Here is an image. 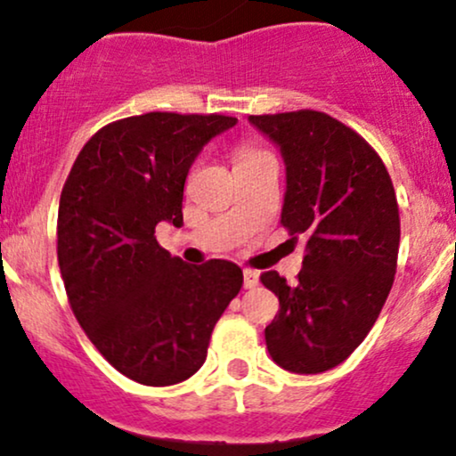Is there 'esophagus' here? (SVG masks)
Here are the masks:
<instances>
[{
    "label": "esophagus",
    "mask_w": 456,
    "mask_h": 456,
    "mask_svg": "<svg viewBox=\"0 0 456 456\" xmlns=\"http://www.w3.org/2000/svg\"><path fill=\"white\" fill-rule=\"evenodd\" d=\"M259 285V272L255 270H244V287L246 289H253Z\"/></svg>",
    "instance_id": "obj_1"
}]
</instances>
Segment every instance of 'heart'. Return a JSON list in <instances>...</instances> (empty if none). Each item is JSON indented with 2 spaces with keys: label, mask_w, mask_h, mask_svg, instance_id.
Wrapping results in <instances>:
<instances>
[{
  "label": "heart",
  "mask_w": 456,
  "mask_h": 456,
  "mask_svg": "<svg viewBox=\"0 0 456 456\" xmlns=\"http://www.w3.org/2000/svg\"><path fill=\"white\" fill-rule=\"evenodd\" d=\"M253 154H257V151H255V150H244L240 159H246V156H253Z\"/></svg>",
  "instance_id": "1"
}]
</instances>
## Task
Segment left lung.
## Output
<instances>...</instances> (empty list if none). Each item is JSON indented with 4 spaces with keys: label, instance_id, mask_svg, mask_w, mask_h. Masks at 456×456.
<instances>
[{
    "label": "left lung",
    "instance_id": "8db88e82",
    "mask_svg": "<svg viewBox=\"0 0 456 456\" xmlns=\"http://www.w3.org/2000/svg\"><path fill=\"white\" fill-rule=\"evenodd\" d=\"M248 122L281 148L287 191L281 223L306 240L297 281L264 272L279 296L265 345L285 370L334 369L364 341L395 282L399 203L378 151L322 111L250 115Z\"/></svg>",
    "mask_w": 456,
    "mask_h": 456
}]
</instances>
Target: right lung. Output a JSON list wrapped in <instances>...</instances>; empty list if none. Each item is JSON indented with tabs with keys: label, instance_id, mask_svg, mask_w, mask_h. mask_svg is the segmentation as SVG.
<instances>
[{
	"label": "right lung",
	"instance_id": "add662e5",
	"mask_svg": "<svg viewBox=\"0 0 456 456\" xmlns=\"http://www.w3.org/2000/svg\"><path fill=\"white\" fill-rule=\"evenodd\" d=\"M235 122L167 111L118 119L83 145L61 188L57 261L68 302L104 360L139 384L195 375L242 287L232 261L188 265L156 242V224H182L199 151Z\"/></svg>",
	"mask_w": 456,
	"mask_h": 456
}]
</instances>
